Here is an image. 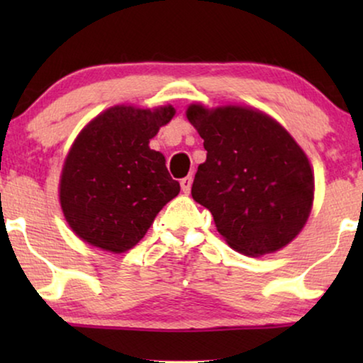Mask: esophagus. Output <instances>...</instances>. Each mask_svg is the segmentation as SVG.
I'll return each mask as SVG.
<instances>
[{
	"label": "esophagus",
	"instance_id": "obj_1",
	"mask_svg": "<svg viewBox=\"0 0 363 363\" xmlns=\"http://www.w3.org/2000/svg\"><path fill=\"white\" fill-rule=\"evenodd\" d=\"M191 183H193V178H191L190 175L185 177V178H182L180 185H182L183 193H190V190H191Z\"/></svg>",
	"mask_w": 363,
	"mask_h": 363
}]
</instances>
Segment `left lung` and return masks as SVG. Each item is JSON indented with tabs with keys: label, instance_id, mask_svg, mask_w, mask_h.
Listing matches in <instances>:
<instances>
[{
	"label": "left lung",
	"instance_id": "8db88e82",
	"mask_svg": "<svg viewBox=\"0 0 363 363\" xmlns=\"http://www.w3.org/2000/svg\"><path fill=\"white\" fill-rule=\"evenodd\" d=\"M188 121L203 138L191 196L211 211L233 250L261 256L299 235L314 200L306 153L264 113L245 107L190 106Z\"/></svg>",
	"mask_w": 363,
	"mask_h": 363
}]
</instances>
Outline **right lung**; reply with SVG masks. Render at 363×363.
<instances>
[{
  "instance_id": "right-lung-1",
  "label": "right lung",
  "mask_w": 363,
  "mask_h": 363,
  "mask_svg": "<svg viewBox=\"0 0 363 363\" xmlns=\"http://www.w3.org/2000/svg\"><path fill=\"white\" fill-rule=\"evenodd\" d=\"M175 116L172 106L112 107L81 132L61 175V206L72 231L112 252L130 250L180 191L165 157L148 147Z\"/></svg>"
}]
</instances>
